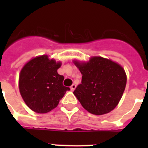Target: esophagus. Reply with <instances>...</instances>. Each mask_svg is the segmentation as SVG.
I'll use <instances>...</instances> for the list:
<instances>
[{"label": "esophagus", "instance_id": "1", "mask_svg": "<svg viewBox=\"0 0 148 148\" xmlns=\"http://www.w3.org/2000/svg\"><path fill=\"white\" fill-rule=\"evenodd\" d=\"M76 84H72L71 86V90H74V89H75V88H76Z\"/></svg>", "mask_w": 148, "mask_h": 148}]
</instances>
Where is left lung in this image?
Returning a JSON list of instances; mask_svg holds the SVG:
<instances>
[{"mask_svg":"<svg viewBox=\"0 0 148 148\" xmlns=\"http://www.w3.org/2000/svg\"><path fill=\"white\" fill-rule=\"evenodd\" d=\"M82 80L74 90L83 108L90 114L102 115L114 109L119 103L127 83L123 67L112 60L94 57L89 62L74 61Z\"/></svg>","mask_w":148,"mask_h":148,"instance_id":"obj_1","label":"left lung"}]
</instances>
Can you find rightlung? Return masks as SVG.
<instances>
[{"label":"right lung","mask_w":148,"mask_h":148,"mask_svg":"<svg viewBox=\"0 0 148 148\" xmlns=\"http://www.w3.org/2000/svg\"><path fill=\"white\" fill-rule=\"evenodd\" d=\"M60 63L47 55L34 58L22 68L19 90L22 98L34 112L45 114L55 108L70 88L63 84L64 76L58 74Z\"/></svg>","instance_id":"obj_1"}]
</instances>
